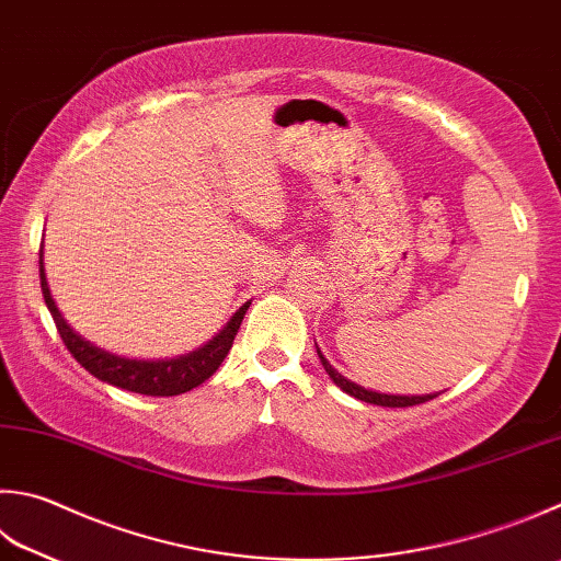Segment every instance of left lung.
Here are the masks:
<instances>
[{"label":"left lung","mask_w":561,"mask_h":561,"mask_svg":"<svg viewBox=\"0 0 561 561\" xmlns=\"http://www.w3.org/2000/svg\"><path fill=\"white\" fill-rule=\"evenodd\" d=\"M317 346V344H314ZM317 356H320V362L324 366L327 376H330L336 386H340L344 393L354 396L356 400H364V403H371V405H383V408H410V405H420V403H427V400L437 398L439 393H427V396H388V393H378V390H368L364 386L354 383V380H348L346 376H342L336 368L327 362L324 354L320 352V346H317Z\"/></svg>","instance_id":"obj_1"}]
</instances>
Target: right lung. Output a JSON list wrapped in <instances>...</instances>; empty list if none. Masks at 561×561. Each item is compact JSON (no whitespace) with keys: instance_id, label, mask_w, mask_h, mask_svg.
Returning a JSON list of instances; mask_svg holds the SVG:
<instances>
[{"instance_id":"obj_1","label":"right lung","mask_w":561,"mask_h":561,"mask_svg":"<svg viewBox=\"0 0 561 561\" xmlns=\"http://www.w3.org/2000/svg\"><path fill=\"white\" fill-rule=\"evenodd\" d=\"M38 271H41V290H44L46 308L53 314V322H56L62 342L68 346V352L78 358V364L88 368L94 378L104 380V383L131 390V393H141V396H158V398L181 396V393H187V390L197 388L199 383H205V380L221 366V362H225L231 344H234L239 324L244 320V314L251 305V302L241 305V308L231 314V320L221 327L219 334H215L207 344L195 348V352L175 356V358H158V362H149V358H126L88 342L82 334H78L68 324V320L58 310V305L53 300L50 288H48L46 268H44V249L38 251Z\"/></svg>"}]
</instances>
